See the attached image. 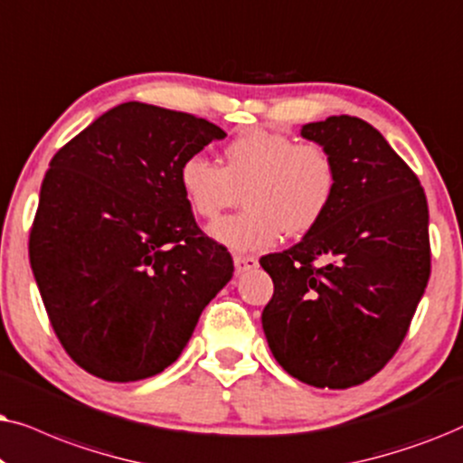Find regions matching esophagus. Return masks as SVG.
<instances>
[{
	"instance_id": "esophagus-1",
	"label": "esophagus",
	"mask_w": 463,
	"mask_h": 463,
	"mask_svg": "<svg viewBox=\"0 0 463 463\" xmlns=\"http://www.w3.org/2000/svg\"><path fill=\"white\" fill-rule=\"evenodd\" d=\"M258 269V258L254 256H235V270L237 275L248 273V270Z\"/></svg>"
}]
</instances>
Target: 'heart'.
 I'll use <instances>...</instances> for the list:
<instances>
[{"instance_id": "1", "label": "heart", "mask_w": 463, "mask_h": 463, "mask_svg": "<svg viewBox=\"0 0 463 463\" xmlns=\"http://www.w3.org/2000/svg\"><path fill=\"white\" fill-rule=\"evenodd\" d=\"M180 188L194 213L220 218L245 199V212L209 228L226 248H270L281 232L303 237L328 212L336 188L335 160L317 144H296L289 135L243 133L224 147V167L205 154H190L180 165Z\"/></svg>"}]
</instances>
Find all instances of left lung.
Listing matches in <instances>:
<instances>
[{
	"label": "left lung",
	"instance_id": "left-lung-1",
	"mask_svg": "<svg viewBox=\"0 0 463 463\" xmlns=\"http://www.w3.org/2000/svg\"><path fill=\"white\" fill-rule=\"evenodd\" d=\"M300 135L328 150L336 188L313 231L260 258L275 286L262 328L288 374L347 390L390 362L415 316L430 279L428 201L409 165L368 122L330 116Z\"/></svg>",
	"mask_w": 463,
	"mask_h": 463
}]
</instances>
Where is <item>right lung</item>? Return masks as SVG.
I'll return each instance as SVG.
<instances>
[{
    "mask_svg": "<svg viewBox=\"0 0 463 463\" xmlns=\"http://www.w3.org/2000/svg\"><path fill=\"white\" fill-rule=\"evenodd\" d=\"M226 133L147 103H120L51 160L29 260L61 345L112 383L163 373L231 281L232 258L201 232L180 165Z\"/></svg>",
    "mask_w": 463,
    "mask_h": 463,
    "instance_id": "obj_1",
    "label": "right lung"
}]
</instances>
